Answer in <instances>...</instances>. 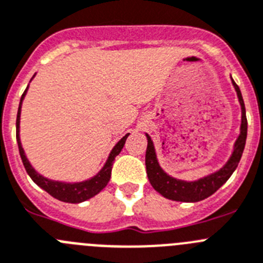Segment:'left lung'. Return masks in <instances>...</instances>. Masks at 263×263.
Here are the masks:
<instances>
[{
	"mask_svg": "<svg viewBox=\"0 0 263 263\" xmlns=\"http://www.w3.org/2000/svg\"><path fill=\"white\" fill-rule=\"evenodd\" d=\"M232 79V77H231ZM232 85L235 87L237 93L238 102L241 106V126H240V135L237 140L235 141L233 151H232L231 157L228 158L226 164L220 167L216 172L207 174L195 181H184V179H178L176 177L169 176L162 167L157 160L156 149L153 145V141L148 134H145L148 145H146L145 153V166L146 174L151 184L153 186L157 193L170 200L176 202H189L195 203L205 199L208 196H211L215 191L219 190L224 183L229 179V177L233 174V172L237 167L238 162L242 156L245 143H247L248 135V120H247V111H245V105L243 99L241 96L240 87L236 85V82L232 79Z\"/></svg>",
	"mask_w": 263,
	"mask_h": 263,
	"instance_id": "left-lung-1",
	"label": "left lung"
}]
</instances>
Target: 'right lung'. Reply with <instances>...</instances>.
<instances>
[{"label":"right lung","mask_w":263,"mask_h":263,"mask_svg":"<svg viewBox=\"0 0 263 263\" xmlns=\"http://www.w3.org/2000/svg\"><path fill=\"white\" fill-rule=\"evenodd\" d=\"M34 77H32V79H34ZM27 90H28V86L26 87L25 93H23L22 98H21L20 107H18V114H16V143H18V148H20V155H21V158H22V162L23 165H25V169L26 172H27L28 176H30V178H31L40 189H43V190L47 191L49 195L56 198V199L61 200V202L82 203L85 202V200L90 199V198L96 196L99 191L103 190V189L106 187V184H107L108 181H110L112 162H114L115 157L119 155L120 151H122L123 146H124V144H126L127 137L129 136V134L124 135V136H123L117 144H115L114 148L111 149L110 155H108L107 160H106L102 169L99 170L96 176H93L91 178H87L81 182H63V181H55V179L47 178V177L42 176L40 173H37L36 170H35V167H32V165L30 164V161H28L27 156H26L25 149H23L22 146V143H21V135H20L21 110H22L23 99H25Z\"/></svg>","instance_id":"1"}]
</instances>
